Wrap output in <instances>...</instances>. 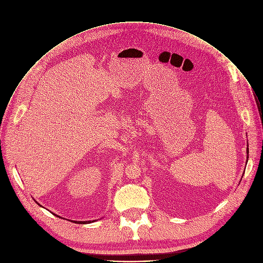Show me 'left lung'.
<instances>
[{
  "instance_id": "8db88e82",
  "label": "left lung",
  "mask_w": 263,
  "mask_h": 263,
  "mask_svg": "<svg viewBox=\"0 0 263 263\" xmlns=\"http://www.w3.org/2000/svg\"><path fill=\"white\" fill-rule=\"evenodd\" d=\"M247 154H249V150L247 148ZM248 159H249V155H247V163H248Z\"/></svg>"
}]
</instances>
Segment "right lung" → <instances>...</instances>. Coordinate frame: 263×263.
Returning <instances> with one entry per match:
<instances>
[{
    "instance_id": "obj_1",
    "label": "right lung",
    "mask_w": 263,
    "mask_h": 263,
    "mask_svg": "<svg viewBox=\"0 0 263 263\" xmlns=\"http://www.w3.org/2000/svg\"><path fill=\"white\" fill-rule=\"evenodd\" d=\"M38 204V203H37ZM38 205H40V204H38ZM41 206V205H40ZM52 214V213H51ZM55 215V214H54ZM56 217H59L58 215H55ZM59 218H61V217H59ZM61 219H63V218H61ZM66 220V219H65ZM68 221H70V222H72V223H77V224H90V223H93V222H96L97 220H93V221H72V220H68Z\"/></svg>"
}]
</instances>
